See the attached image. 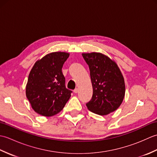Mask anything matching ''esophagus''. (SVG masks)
Instances as JSON below:
<instances>
[{
	"mask_svg": "<svg viewBox=\"0 0 157 157\" xmlns=\"http://www.w3.org/2000/svg\"><path fill=\"white\" fill-rule=\"evenodd\" d=\"M73 92H74V93H75V94H76V93L78 92V88H75L74 90H73Z\"/></svg>",
	"mask_w": 157,
	"mask_h": 157,
	"instance_id": "obj_1",
	"label": "esophagus"
}]
</instances>
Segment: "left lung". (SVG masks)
Masks as SVG:
<instances>
[{"label": "left lung", "instance_id": "obj_1", "mask_svg": "<svg viewBox=\"0 0 157 157\" xmlns=\"http://www.w3.org/2000/svg\"><path fill=\"white\" fill-rule=\"evenodd\" d=\"M88 65L93 88L92 99L86 103L91 112L106 115L116 111L125 92L124 78L117 65L100 52L83 53Z\"/></svg>", "mask_w": 157, "mask_h": 157}]
</instances>
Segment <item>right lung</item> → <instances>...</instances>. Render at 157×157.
<instances>
[{
    "mask_svg": "<svg viewBox=\"0 0 157 157\" xmlns=\"http://www.w3.org/2000/svg\"><path fill=\"white\" fill-rule=\"evenodd\" d=\"M69 54L55 52L35 63L26 85V97L38 114L51 117L57 114L71 97L72 91L65 87L62 67Z\"/></svg>",
    "mask_w": 157,
    "mask_h": 157,
    "instance_id": "obj_1",
    "label": "right lung"
}]
</instances>
